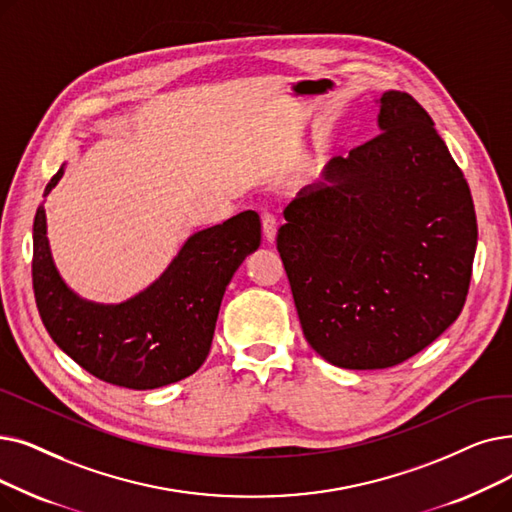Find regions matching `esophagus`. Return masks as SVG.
<instances>
[{"label": "esophagus", "mask_w": 512, "mask_h": 512, "mask_svg": "<svg viewBox=\"0 0 512 512\" xmlns=\"http://www.w3.org/2000/svg\"><path fill=\"white\" fill-rule=\"evenodd\" d=\"M261 230H263V238L265 240H274L276 238V230H278V219L272 211H263L261 213Z\"/></svg>", "instance_id": "obj_1"}]
</instances>
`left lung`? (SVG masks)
Instances as JSON below:
<instances>
[{"instance_id": "left-lung-1", "label": "left lung", "mask_w": 512, "mask_h": 512, "mask_svg": "<svg viewBox=\"0 0 512 512\" xmlns=\"http://www.w3.org/2000/svg\"><path fill=\"white\" fill-rule=\"evenodd\" d=\"M379 127L299 192L276 236L307 343L349 370L431 345L460 316L477 247L469 184L427 110L385 92Z\"/></svg>"}]
</instances>
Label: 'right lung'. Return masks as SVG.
Returning <instances> with one entry per match:
<instances>
[{
	"mask_svg": "<svg viewBox=\"0 0 512 512\" xmlns=\"http://www.w3.org/2000/svg\"><path fill=\"white\" fill-rule=\"evenodd\" d=\"M60 177L62 169L46 194ZM259 242V215L242 211L190 236L167 272L138 297L121 305H96L71 293L58 276L46 211L39 205L33 224V291L41 322L69 358L104 383L138 391L177 383L207 360L221 297Z\"/></svg>",
	"mask_w": 512,
	"mask_h": 512,
	"instance_id": "add662e5",
	"label": "right lung"
}]
</instances>
